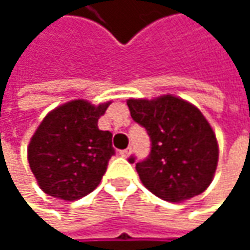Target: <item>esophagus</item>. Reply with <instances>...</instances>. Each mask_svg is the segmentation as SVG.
<instances>
[{
  "mask_svg": "<svg viewBox=\"0 0 250 250\" xmlns=\"http://www.w3.org/2000/svg\"><path fill=\"white\" fill-rule=\"evenodd\" d=\"M130 153H131V147H127V149H123V150H120V155H122L123 158H127V156H130Z\"/></svg>",
  "mask_w": 250,
  "mask_h": 250,
  "instance_id": "1",
  "label": "esophagus"
}]
</instances>
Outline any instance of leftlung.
Segmentation results:
<instances>
[{
	"instance_id": "obj_1",
	"label": "left lung",
	"mask_w": 250,
	"mask_h": 250,
	"mask_svg": "<svg viewBox=\"0 0 250 250\" xmlns=\"http://www.w3.org/2000/svg\"><path fill=\"white\" fill-rule=\"evenodd\" d=\"M131 119L146 128L150 153L136 162L143 185L156 197L179 203L200 195L211 184L219 161L216 134L192 104L172 95L128 100Z\"/></svg>"
}]
</instances>
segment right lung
Here are the masks:
<instances>
[{
    "label": "right lung",
    "instance_id": "right-lung-1",
    "mask_svg": "<svg viewBox=\"0 0 250 250\" xmlns=\"http://www.w3.org/2000/svg\"><path fill=\"white\" fill-rule=\"evenodd\" d=\"M110 103L98 107L69 101L50 111L33 134L27 155L39 187L49 195L75 201L92 192L116 153L110 131L98 128V119Z\"/></svg>",
    "mask_w": 250,
    "mask_h": 250
}]
</instances>
